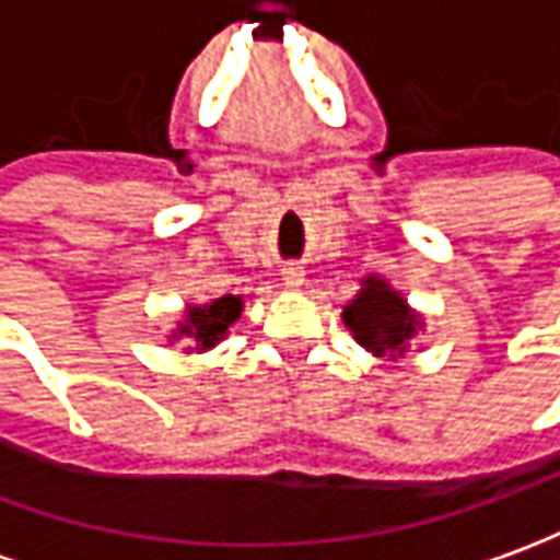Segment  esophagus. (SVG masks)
I'll list each match as a JSON object with an SVG mask.
<instances>
[{
  "instance_id": "esophagus-1",
  "label": "esophagus",
  "mask_w": 560,
  "mask_h": 560,
  "mask_svg": "<svg viewBox=\"0 0 560 560\" xmlns=\"http://www.w3.org/2000/svg\"><path fill=\"white\" fill-rule=\"evenodd\" d=\"M280 280H283V287L287 289H302V283H305V271L295 268V265H287V268L280 271Z\"/></svg>"
}]
</instances>
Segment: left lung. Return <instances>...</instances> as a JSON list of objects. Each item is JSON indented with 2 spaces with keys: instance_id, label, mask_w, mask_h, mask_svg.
<instances>
[{
  "instance_id": "left-lung-1",
  "label": "left lung",
  "mask_w": 560,
  "mask_h": 560,
  "mask_svg": "<svg viewBox=\"0 0 560 560\" xmlns=\"http://www.w3.org/2000/svg\"><path fill=\"white\" fill-rule=\"evenodd\" d=\"M341 320L360 348L388 363L404 358L412 339L425 329V317L378 273L360 280L358 295L341 307Z\"/></svg>"
}]
</instances>
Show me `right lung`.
Listing matches in <instances>:
<instances>
[{
  "instance_id": "obj_1",
  "label": "right lung",
  "mask_w": 560,
  "mask_h": 560,
  "mask_svg": "<svg viewBox=\"0 0 560 560\" xmlns=\"http://www.w3.org/2000/svg\"><path fill=\"white\" fill-rule=\"evenodd\" d=\"M243 314V295H221L202 305H184L175 329H168V341H184V351H212L219 341L228 339L231 326Z\"/></svg>"
}]
</instances>
